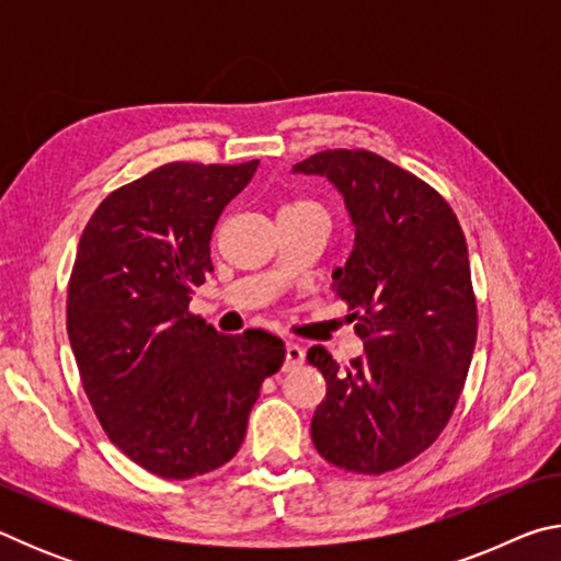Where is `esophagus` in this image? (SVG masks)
I'll return each instance as SVG.
<instances>
[{"instance_id": "1", "label": "esophagus", "mask_w": 561, "mask_h": 561, "mask_svg": "<svg viewBox=\"0 0 561 561\" xmlns=\"http://www.w3.org/2000/svg\"><path fill=\"white\" fill-rule=\"evenodd\" d=\"M301 360H304V348L299 344H294V341H287V348H284V371L297 368Z\"/></svg>"}]
</instances>
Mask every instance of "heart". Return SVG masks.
Listing matches in <instances>:
<instances>
[{
    "label": "heart",
    "instance_id": "obj_1",
    "mask_svg": "<svg viewBox=\"0 0 561 561\" xmlns=\"http://www.w3.org/2000/svg\"><path fill=\"white\" fill-rule=\"evenodd\" d=\"M309 207H317V210H321V207L317 203L311 201H291L282 207V210H309Z\"/></svg>",
    "mask_w": 561,
    "mask_h": 561
}]
</instances>
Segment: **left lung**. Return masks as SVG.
I'll list each match as a JSON object with an SVG mask.
<instances>
[{"mask_svg":"<svg viewBox=\"0 0 561 561\" xmlns=\"http://www.w3.org/2000/svg\"><path fill=\"white\" fill-rule=\"evenodd\" d=\"M294 173L344 195L356 240L331 289L364 339L348 366L309 348L327 378L311 440L341 470H396L438 440L462 393L478 339L468 242L438 190L371 150H321Z\"/></svg>","mask_w":561,"mask_h":561,"instance_id":"obj_1","label":"left lung"}]
</instances>
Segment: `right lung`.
<instances>
[{"label":"right lung","instance_id":"obj_1","mask_svg":"<svg viewBox=\"0 0 561 561\" xmlns=\"http://www.w3.org/2000/svg\"><path fill=\"white\" fill-rule=\"evenodd\" d=\"M257 165H160L113 190L81 234L66 329L83 391L111 443L158 478L230 462L284 360L267 331L225 336L187 309L213 272L215 225Z\"/></svg>","mask_w":561,"mask_h":561}]
</instances>
